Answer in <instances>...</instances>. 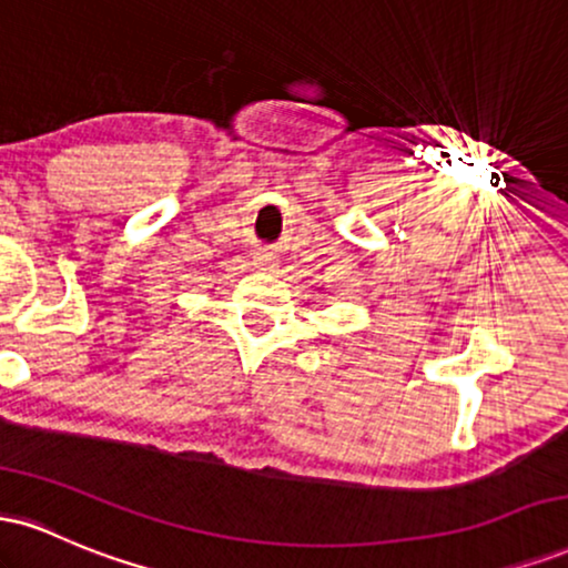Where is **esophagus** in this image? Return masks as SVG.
I'll return each mask as SVG.
<instances>
[{"mask_svg":"<svg viewBox=\"0 0 568 568\" xmlns=\"http://www.w3.org/2000/svg\"><path fill=\"white\" fill-rule=\"evenodd\" d=\"M253 264L258 266V270H266V272H272L277 266V258L272 256V253H266V251H262V253H256V256H253Z\"/></svg>","mask_w":568,"mask_h":568,"instance_id":"34e87169","label":"esophagus"}]
</instances>
